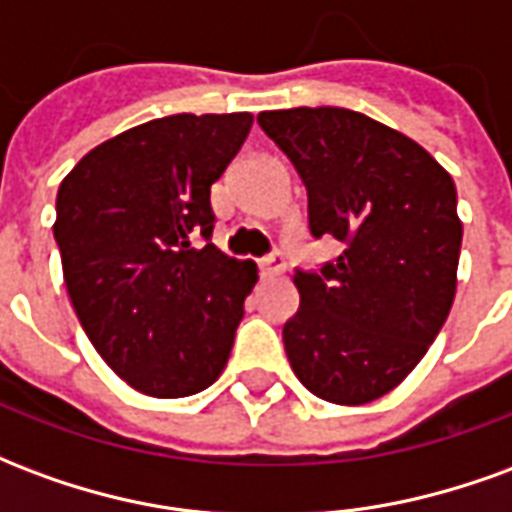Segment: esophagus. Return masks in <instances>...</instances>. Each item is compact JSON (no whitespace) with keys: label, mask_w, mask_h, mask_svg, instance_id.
<instances>
[{"label":"esophagus","mask_w":512,"mask_h":512,"mask_svg":"<svg viewBox=\"0 0 512 512\" xmlns=\"http://www.w3.org/2000/svg\"><path fill=\"white\" fill-rule=\"evenodd\" d=\"M257 268H260V277H277L285 271V255L282 252H271L263 260H257Z\"/></svg>","instance_id":"esophagus-1"}]
</instances>
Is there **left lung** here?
I'll return each mask as SVG.
<instances>
[{"label":"left lung","instance_id":"8db88e82","mask_svg":"<svg viewBox=\"0 0 512 512\" xmlns=\"http://www.w3.org/2000/svg\"><path fill=\"white\" fill-rule=\"evenodd\" d=\"M307 189L310 235L343 252L296 268L285 354L312 395L359 406L417 367L450 315L463 227L455 183L428 150L337 106L260 112Z\"/></svg>","mask_w":512,"mask_h":512}]
</instances>
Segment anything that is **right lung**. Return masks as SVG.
Masks as SVG:
<instances>
[{"label": "right lung", "mask_w": 512, "mask_h": 512, "mask_svg": "<svg viewBox=\"0 0 512 512\" xmlns=\"http://www.w3.org/2000/svg\"><path fill=\"white\" fill-rule=\"evenodd\" d=\"M249 128V112L158 117L90 150L60 183L54 241L73 310L142 395H197L230 359L257 268L211 244V186Z\"/></svg>", "instance_id": "add662e5"}]
</instances>
